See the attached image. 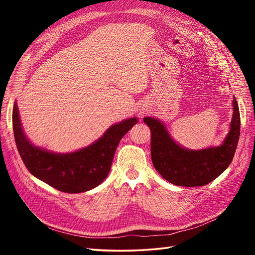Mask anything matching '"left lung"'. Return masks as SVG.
Masks as SVG:
<instances>
[{"instance_id": "1", "label": "left lung", "mask_w": 255, "mask_h": 255, "mask_svg": "<svg viewBox=\"0 0 255 255\" xmlns=\"http://www.w3.org/2000/svg\"><path fill=\"white\" fill-rule=\"evenodd\" d=\"M229 131L217 147L189 150L178 144L165 125L154 117L143 121L151 130V159L160 175L178 186H204L214 181L231 163L240 136V112L236 97L232 100Z\"/></svg>"}]
</instances>
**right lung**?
Listing matches in <instances>:
<instances>
[{
  "label": "right lung",
  "instance_id": "right-lung-1",
  "mask_svg": "<svg viewBox=\"0 0 255 255\" xmlns=\"http://www.w3.org/2000/svg\"><path fill=\"white\" fill-rule=\"evenodd\" d=\"M138 123L137 117L112 125L92 144L73 152L57 153L36 147L20 123L17 103L13 107V130L18 153L32 175L64 193H83L99 186L110 173L121 139Z\"/></svg>",
  "mask_w": 255,
  "mask_h": 255
}]
</instances>
